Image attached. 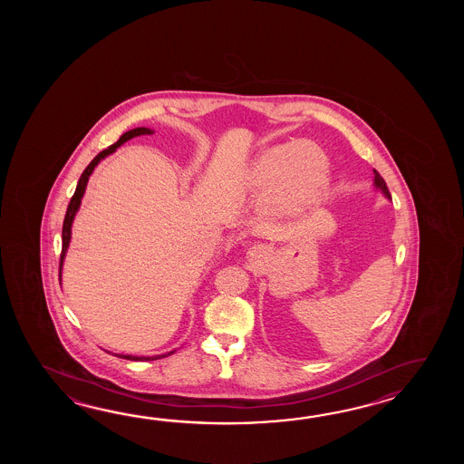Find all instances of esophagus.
<instances>
[{"mask_svg":"<svg viewBox=\"0 0 464 464\" xmlns=\"http://www.w3.org/2000/svg\"><path fill=\"white\" fill-rule=\"evenodd\" d=\"M264 254H266V248L260 246H252V248L248 250V256H262Z\"/></svg>","mask_w":464,"mask_h":464,"instance_id":"34e87169","label":"esophagus"}]
</instances>
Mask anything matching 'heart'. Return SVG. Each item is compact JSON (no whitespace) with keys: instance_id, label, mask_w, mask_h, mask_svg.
<instances>
[{"instance_id":"heart-1","label":"heart","mask_w":464,"mask_h":464,"mask_svg":"<svg viewBox=\"0 0 464 464\" xmlns=\"http://www.w3.org/2000/svg\"><path fill=\"white\" fill-rule=\"evenodd\" d=\"M244 182L274 216L302 218L325 194L328 164L314 144L292 140L264 150L246 169Z\"/></svg>"}]
</instances>
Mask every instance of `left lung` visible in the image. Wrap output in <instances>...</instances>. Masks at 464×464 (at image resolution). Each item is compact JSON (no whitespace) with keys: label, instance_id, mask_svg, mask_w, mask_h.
<instances>
[{"label":"left lung","instance_id":"obj_1","mask_svg":"<svg viewBox=\"0 0 464 464\" xmlns=\"http://www.w3.org/2000/svg\"><path fill=\"white\" fill-rule=\"evenodd\" d=\"M373 172H375V188H380L386 198H392V196H390V190L386 188L385 179L382 178L376 170H373Z\"/></svg>","mask_w":464,"mask_h":464}]
</instances>
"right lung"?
<instances>
[{
    "instance_id": "add662e5",
    "label": "right lung",
    "mask_w": 464,
    "mask_h": 464,
    "mask_svg": "<svg viewBox=\"0 0 464 464\" xmlns=\"http://www.w3.org/2000/svg\"><path fill=\"white\" fill-rule=\"evenodd\" d=\"M154 130H150L148 128H136L130 129L128 132H124L121 138H119L118 142H114L112 146H109L108 149H104V150H101L96 158L92 159L91 162H89L88 168L84 169V172L81 174V178H79L78 186H76V192H74V196L71 198L70 206H68V210H66V216H64V222H63V248H61V258H60V284H61V270H63V262H64V256H66V252H68V246H70L71 242V226H72V220L76 218V212L79 210V206H81V198L84 196V190H86V186H88L89 176L92 174V170L94 168L98 166L99 162L102 160L104 158H108L109 154H112L119 146H122L126 140L132 138H138V136H149V134H152ZM170 353H174V352H169L166 355H156V356H134V355H114L119 356V358H124V360H130V362H149V360H159V358H162V356L170 355Z\"/></svg>"
}]
</instances>
